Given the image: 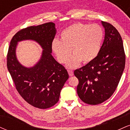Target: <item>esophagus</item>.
Segmentation results:
<instances>
[{
  "label": "esophagus",
  "mask_w": 130,
  "mask_h": 130,
  "mask_svg": "<svg viewBox=\"0 0 130 130\" xmlns=\"http://www.w3.org/2000/svg\"><path fill=\"white\" fill-rule=\"evenodd\" d=\"M68 74H69V76H73V71H72V70H68Z\"/></svg>",
  "instance_id": "1"
}]
</instances>
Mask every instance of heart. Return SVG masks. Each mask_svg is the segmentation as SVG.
Instances as JSON below:
<instances>
[{
	"mask_svg": "<svg viewBox=\"0 0 130 130\" xmlns=\"http://www.w3.org/2000/svg\"><path fill=\"white\" fill-rule=\"evenodd\" d=\"M104 35L103 29L100 25L77 22L64 29L60 34V40H53L51 48L60 63H66L71 52L73 55L67 67L75 68L81 62L88 63L97 57Z\"/></svg>",
	"mask_w": 130,
	"mask_h": 130,
	"instance_id": "b5f03b06",
	"label": "heart"
}]
</instances>
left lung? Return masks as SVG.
I'll return each mask as SVG.
<instances>
[{
    "label": "left lung",
    "mask_w": 130,
    "mask_h": 130,
    "mask_svg": "<svg viewBox=\"0 0 130 130\" xmlns=\"http://www.w3.org/2000/svg\"><path fill=\"white\" fill-rule=\"evenodd\" d=\"M104 40L98 55L92 62L74 71L78 79L77 93L85 103L100 104L116 90L123 72L125 54L122 37L108 22L101 21Z\"/></svg>",
    "instance_id": "left-lung-1"
}]
</instances>
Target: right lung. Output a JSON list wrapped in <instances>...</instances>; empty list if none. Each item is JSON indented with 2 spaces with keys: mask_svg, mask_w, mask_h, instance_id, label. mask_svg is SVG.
Listing matches in <instances>:
<instances>
[{
  "mask_svg": "<svg viewBox=\"0 0 130 130\" xmlns=\"http://www.w3.org/2000/svg\"><path fill=\"white\" fill-rule=\"evenodd\" d=\"M56 34L55 24L47 22L21 29L13 36L7 54V68L16 90L28 103L39 109H47L58 102L60 91L69 76L63 65L52 56L51 44ZM30 39L43 50L40 60L27 68L16 58L17 43Z\"/></svg>",
  "mask_w": 130,
  "mask_h": 130,
  "instance_id": "right-lung-1",
  "label": "right lung"
}]
</instances>
